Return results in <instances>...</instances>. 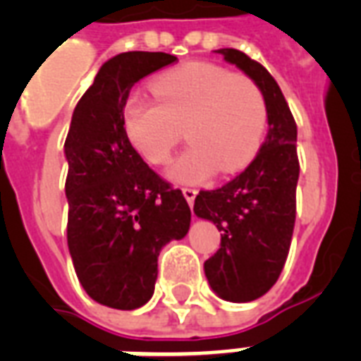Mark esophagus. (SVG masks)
I'll list each match as a JSON object with an SVG mask.
<instances>
[{
	"mask_svg": "<svg viewBox=\"0 0 361 361\" xmlns=\"http://www.w3.org/2000/svg\"><path fill=\"white\" fill-rule=\"evenodd\" d=\"M181 192H183V197H185V200L189 202V206H192V202H195V198H197L198 195V189H195V187H183Z\"/></svg>",
	"mask_w": 361,
	"mask_h": 361,
	"instance_id": "1",
	"label": "esophagus"
}]
</instances>
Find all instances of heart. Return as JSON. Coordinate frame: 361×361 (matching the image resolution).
Here are the masks:
<instances>
[{"label":"heart","mask_w":361,"mask_h":361,"mask_svg":"<svg viewBox=\"0 0 361 361\" xmlns=\"http://www.w3.org/2000/svg\"><path fill=\"white\" fill-rule=\"evenodd\" d=\"M157 99L133 93L123 103V129L152 164L169 163L176 146H191L169 174L180 183L234 174L257 155L268 127V103L252 78L208 61H191L152 80Z\"/></svg>","instance_id":"b5f03b06"}]
</instances>
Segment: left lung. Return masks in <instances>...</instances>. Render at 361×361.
Wrapping results in <instances>:
<instances>
[{"instance_id":"obj_1","label":"left lung","mask_w":361,"mask_h":361,"mask_svg":"<svg viewBox=\"0 0 361 361\" xmlns=\"http://www.w3.org/2000/svg\"><path fill=\"white\" fill-rule=\"evenodd\" d=\"M217 54L257 82L268 103L269 129L257 157L234 180L195 198V214L221 232L219 251L204 262L209 286L226 302L243 303L275 285L288 257L300 176L298 127L266 67L236 48Z\"/></svg>"}]
</instances>
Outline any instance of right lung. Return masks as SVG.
Listing matches in <instances>:
<instances>
[{
  "instance_id": "1",
  "label": "right lung",
  "mask_w": 361,
  "mask_h": 361,
  "mask_svg": "<svg viewBox=\"0 0 361 361\" xmlns=\"http://www.w3.org/2000/svg\"><path fill=\"white\" fill-rule=\"evenodd\" d=\"M176 59L164 52L118 54L73 112L65 140L67 245L87 296L106 307L130 311L147 303L159 252L191 225L183 192L144 163L121 116L130 87Z\"/></svg>"
}]
</instances>
